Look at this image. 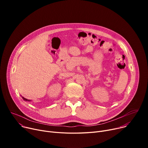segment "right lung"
I'll list each match as a JSON object with an SVG mask.
<instances>
[{
    "label": "right lung",
    "mask_w": 148,
    "mask_h": 148,
    "mask_svg": "<svg viewBox=\"0 0 148 148\" xmlns=\"http://www.w3.org/2000/svg\"><path fill=\"white\" fill-rule=\"evenodd\" d=\"M23 99H24L25 100H26V101H27V99H26V98H23ZM28 101H29V100H28Z\"/></svg>",
    "instance_id": "add662e5"
}]
</instances>
